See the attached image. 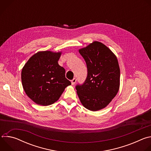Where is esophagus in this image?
<instances>
[{
	"instance_id": "esophagus-1",
	"label": "esophagus",
	"mask_w": 151,
	"mask_h": 151,
	"mask_svg": "<svg viewBox=\"0 0 151 151\" xmlns=\"http://www.w3.org/2000/svg\"><path fill=\"white\" fill-rule=\"evenodd\" d=\"M76 79L75 78H73L72 80V81H71V82H72V85H74L75 83H76Z\"/></svg>"
}]
</instances>
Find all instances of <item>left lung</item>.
Instances as JSON below:
<instances>
[{
    "label": "left lung",
    "instance_id": "left-lung-1",
    "mask_svg": "<svg viewBox=\"0 0 151 151\" xmlns=\"http://www.w3.org/2000/svg\"><path fill=\"white\" fill-rule=\"evenodd\" d=\"M79 51L87 64V76L83 83L76 85V92L85 108L97 111L105 107L118 92L120 70L118 60L99 42Z\"/></svg>",
    "mask_w": 151,
    "mask_h": 151
}]
</instances>
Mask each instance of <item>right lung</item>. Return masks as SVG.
Returning a JSON list of instances; mask_svg holds the SVG:
<instances>
[{
  "label": "right lung",
  "instance_id": "right-lung-1",
  "mask_svg": "<svg viewBox=\"0 0 151 151\" xmlns=\"http://www.w3.org/2000/svg\"><path fill=\"white\" fill-rule=\"evenodd\" d=\"M61 52H39L28 60L21 72V81L27 96L37 104L48 106L58 100L71 85L65 69L58 61Z\"/></svg>",
  "mask_w": 151,
  "mask_h": 151
}]
</instances>
